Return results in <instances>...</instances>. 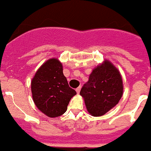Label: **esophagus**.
Wrapping results in <instances>:
<instances>
[{
	"mask_svg": "<svg viewBox=\"0 0 151 151\" xmlns=\"http://www.w3.org/2000/svg\"><path fill=\"white\" fill-rule=\"evenodd\" d=\"M76 91H77V93H78V94H79L80 91H81V87H78V88L76 89Z\"/></svg>",
	"mask_w": 151,
	"mask_h": 151,
	"instance_id": "esophagus-1",
	"label": "esophagus"
}]
</instances>
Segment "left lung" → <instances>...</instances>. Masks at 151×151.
<instances>
[{
    "mask_svg": "<svg viewBox=\"0 0 151 151\" xmlns=\"http://www.w3.org/2000/svg\"><path fill=\"white\" fill-rule=\"evenodd\" d=\"M122 94L121 74L107 60L93 70L80 92L87 110L93 116L105 115L119 103Z\"/></svg>",
    "mask_w": 151,
    "mask_h": 151,
    "instance_id": "1",
    "label": "left lung"
}]
</instances>
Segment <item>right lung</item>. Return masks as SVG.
<instances>
[{
    "label": "right lung",
    "mask_w": 151,
    "mask_h": 151,
    "mask_svg": "<svg viewBox=\"0 0 151 151\" xmlns=\"http://www.w3.org/2000/svg\"><path fill=\"white\" fill-rule=\"evenodd\" d=\"M31 90L36 107L51 118L63 115L77 94L69 87L62 63L56 58L48 60L38 69L32 80Z\"/></svg>",
    "instance_id": "right-lung-1"
}]
</instances>
